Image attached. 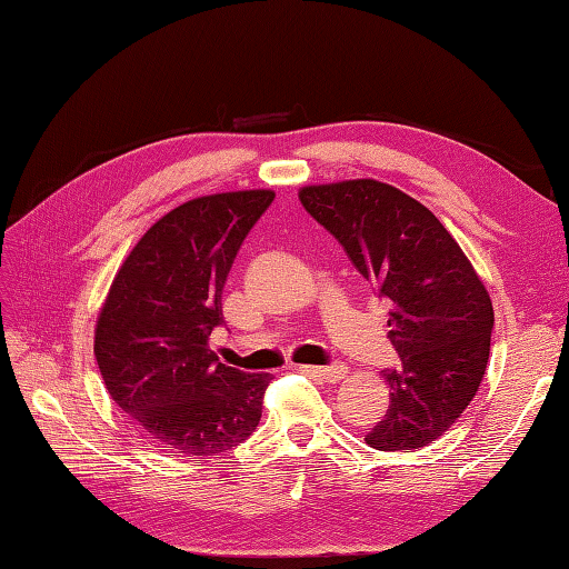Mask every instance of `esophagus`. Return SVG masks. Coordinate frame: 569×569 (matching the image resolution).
<instances>
[{"mask_svg": "<svg viewBox=\"0 0 569 569\" xmlns=\"http://www.w3.org/2000/svg\"><path fill=\"white\" fill-rule=\"evenodd\" d=\"M300 371H306V373H310V377H318V379L328 381V383L342 381V379L347 377V373H349V369H347L345 365H330V367H300Z\"/></svg>", "mask_w": 569, "mask_h": 569, "instance_id": "34e87169", "label": "esophagus"}]
</instances>
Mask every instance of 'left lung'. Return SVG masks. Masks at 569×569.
<instances>
[{
    "instance_id": "8db88e82",
    "label": "left lung",
    "mask_w": 569,
    "mask_h": 569,
    "mask_svg": "<svg viewBox=\"0 0 569 569\" xmlns=\"http://www.w3.org/2000/svg\"><path fill=\"white\" fill-rule=\"evenodd\" d=\"M303 208L340 241L355 269L391 303L389 410L365 440L420 450L465 413L487 371L493 308L485 283L426 204L371 178L306 186Z\"/></svg>"
}]
</instances>
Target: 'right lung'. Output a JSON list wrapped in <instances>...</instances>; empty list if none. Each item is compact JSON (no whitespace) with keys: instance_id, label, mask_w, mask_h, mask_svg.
I'll return each instance as SVG.
<instances>
[{"instance_id":"right-lung-1","label":"right lung","mask_w":569,"mask_h":569,"mask_svg":"<svg viewBox=\"0 0 569 569\" xmlns=\"http://www.w3.org/2000/svg\"><path fill=\"white\" fill-rule=\"evenodd\" d=\"M271 190L202 196L163 214L129 251L94 328L112 401L163 450L212 457L257 430L271 373L222 365L210 335L222 288Z\"/></svg>"}]
</instances>
